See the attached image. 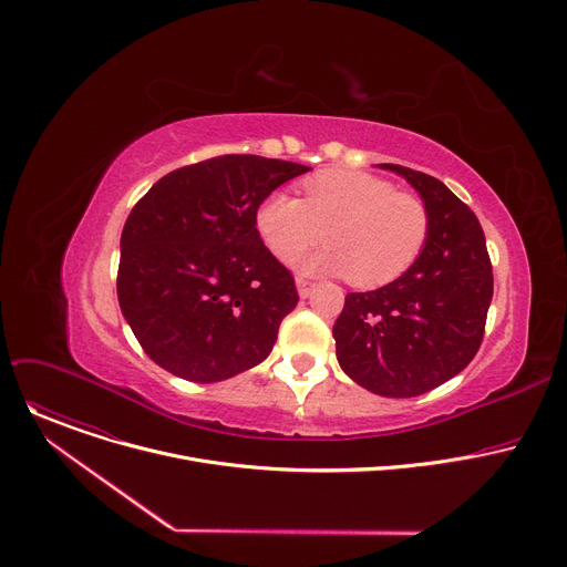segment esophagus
<instances>
[{
	"mask_svg": "<svg viewBox=\"0 0 567 567\" xmlns=\"http://www.w3.org/2000/svg\"><path fill=\"white\" fill-rule=\"evenodd\" d=\"M296 287H298V293L302 298H307L311 293V287H313V280L305 278V276H296Z\"/></svg>",
	"mask_w": 567,
	"mask_h": 567,
	"instance_id": "obj_1",
	"label": "esophagus"
}]
</instances>
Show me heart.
Here are the masks:
<instances>
[{
    "instance_id": "heart-1",
    "label": "heart",
    "mask_w": 567,
    "mask_h": 567,
    "mask_svg": "<svg viewBox=\"0 0 567 567\" xmlns=\"http://www.w3.org/2000/svg\"><path fill=\"white\" fill-rule=\"evenodd\" d=\"M302 199L282 190L256 208V228L278 260H293L322 237L328 247L298 260L305 271L348 276L357 287H381L422 256L431 215L426 204L392 182L361 171H322L302 182Z\"/></svg>"
}]
</instances>
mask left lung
<instances>
[{
    "label": "left lung",
    "mask_w": 567,
    "mask_h": 567,
    "mask_svg": "<svg viewBox=\"0 0 567 567\" xmlns=\"http://www.w3.org/2000/svg\"><path fill=\"white\" fill-rule=\"evenodd\" d=\"M422 195L431 230L417 262L374 291L346 296L334 322L337 357L374 394L417 396L462 372L480 350L494 274L475 213L440 179L394 164Z\"/></svg>",
    "instance_id": "8db88e82"
}]
</instances>
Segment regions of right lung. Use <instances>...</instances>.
<instances>
[{"instance_id": "obj_1", "label": "right lung", "mask_w": 567, "mask_h": 567, "mask_svg": "<svg viewBox=\"0 0 567 567\" xmlns=\"http://www.w3.org/2000/svg\"><path fill=\"white\" fill-rule=\"evenodd\" d=\"M309 168L221 154L161 177L121 235L118 302L145 354L213 383L262 363L296 307L291 271L265 247L256 208Z\"/></svg>"}]
</instances>
